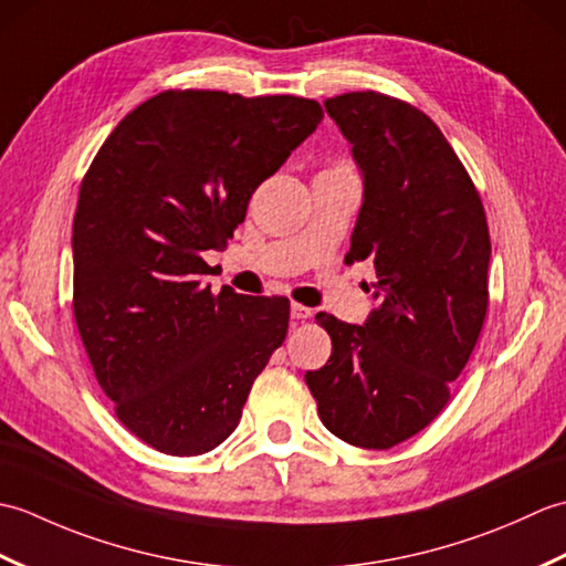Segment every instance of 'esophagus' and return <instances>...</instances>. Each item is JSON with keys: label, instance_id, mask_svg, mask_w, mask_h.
Masks as SVG:
<instances>
[{"label": "esophagus", "instance_id": "obj_1", "mask_svg": "<svg viewBox=\"0 0 566 566\" xmlns=\"http://www.w3.org/2000/svg\"><path fill=\"white\" fill-rule=\"evenodd\" d=\"M311 316H314V311H311V308H306L302 304H292V318L294 321H306Z\"/></svg>", "mask_w": 566, "mask_h": 566}]
</instances>
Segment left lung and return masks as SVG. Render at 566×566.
<instances>
[{
	"instance_id": "1",
	"label": "left lung",
	"mask_w": 566,
	"mask_h": 566,
	"mask_svg": "<svg viewBox=\"0 0 566 566\" xmlns=\"http://www.w3.org/2000/svg\"><path fill=\"white\" fill-rule=\"evenodd\" d=\"M365 179L350 252L371 260L375 298L365 326L318 314L333 353L306 384L333 436L389 450L450 401L482 333L491 240L479 191L430 118L379 92L323 102Z\"/></svg>"
}]
</instances>
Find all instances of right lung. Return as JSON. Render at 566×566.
I'll list each match as a JSON object with an SVG mask.
<instances>
[{
	"mask_svg": "<svg viewBox=\"0 0 566 566\" xmlns=\"http://www.w3.org/2000/svg\"><path fill=\"white\" fill-rule=\"evenodd\" d=\"M314 99L167 90L136 106L82 179L75 323L118 420L175 457L235 430L290 328V298L211 292L201 252L226 248L248 201L314 134Z\"/></svg>",
	"mask_w": 566,
	"mask_h": 566,
	"instance_id": "right-lung-1",
	"label": "right lung"
}]
</instances>
